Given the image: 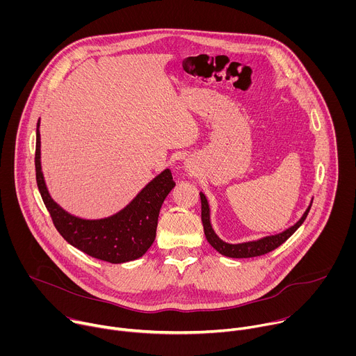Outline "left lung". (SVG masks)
Returning a JSON list of instances; mask_svg holds the SVG:
<instances>
[{"label":"left lung","mask_w":356,"mask_h":356,"mask_svg":"<svg viewBox=\"0 0 356 356\" xmlns=\"http://www.w3.org/2000/svg\"><path fill=\"white\" fill-rule=\"evenodd\" d=\"M200 198H201V221H202V227H204V234L206 238L209 241V243L217 250L220 252L221 255L228 257V258H253V257H261L265 255L268 252H272L273 249H276L277 246H280L283 242H286L296 231L297 228L304 222L306 220L313 200L310 202V206L307 207V210L304 211V214L301 216V218L291 227H289L287 229H284L283 232L275 234V235H268L264 238H259L257 241H248V242H241V243H228L225 241H222L214 231L213 225H211V214H210V204L209 200L206 197V194L200 191Z\"/></svg>","instance_id":"left-lung-1"}]
</instances>
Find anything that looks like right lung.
Returning <instances> with one entry per match:
<instances>
[{"label": "right lung", "instance_id": "right-lung-1", "mask_svg": "<svg viewBox=\"0 0 356 356\" xmlns=\"http://www.w3.org/2000/svg\"><path fill=\"white\" fill-rule=\"evenodd\" d=\"M40 118L36 125V183L44 206L59 234L87 255L110 264H125L145 255L156 238L165 198L176 186L170 169L152 179L118 213L104 218H81L70 214L50 195L40 162Z\"/></svg>", "mask_w": 356, "mask_h": 356}]
</instances>
